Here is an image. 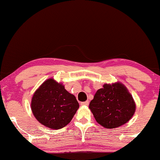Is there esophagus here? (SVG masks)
Here are the masks:
<instances>
[{
	"mask_svg": "<svg viewBox=\"0 0 160 160\" xmlns=\"http://www.w3.org/2000/svg\"><path fill=\"white\" fill-rule=\"evenodd\" d=\"M81 105H82V106H88L89 101L88 100H87V101H85V102H81Z\"/></svg>",
	"mask_w": 160,
	"mask_h": 160,
	"instance_id": "34e87169",
	"label": "esophagus"
}]
</instances>
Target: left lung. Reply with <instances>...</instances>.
I'll return each instance as SVG.
<instances>
[{
	"instance_id": "1",
	"label": "left lung",
	"mask_w": 160,
	"mask_h": 160,
	"mask_svg": "<svg viewBox=\"0 0 160 160\" xmlns=\"http://www.w3.org/2000/svg\"><path fill=\"white\" fill-rule=\"evenodd\" d=\"M89 107L96 121L108 129L127 123L135 111L132 97L119 83L104 84L95 93Z\"/></svg>"
}]
</instances>
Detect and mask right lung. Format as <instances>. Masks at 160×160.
<instances>
[{"instance_id": "right-lung-1", "label": "right lung", "mask_w": 160, "mask_h": 160, "mask_svg": "<svg viewBox=\"0 0 160 160\" xmlns=\"http://www.w3.org/2000/svg\"><path fill=\"white\" fill-rule=\"evenodd\" d=\"M78 107L75 96L52 78L41 84L34 93L31 102V109L36 119L54 130L66 126Z\"/></svg>"}]
</instances>
